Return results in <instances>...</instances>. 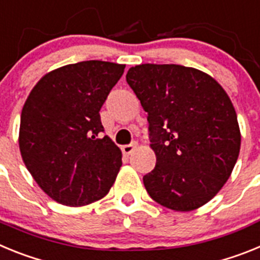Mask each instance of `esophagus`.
I'll return each instance as SVG.
<instances>
[{
  "label": "esophagus",
  "instance_id": "1",
  "mask_svg": "<svg viewBox=\"0 0 260 260\" xmlns=\"http://www.w3.org/2000/svg\"><path fill=\"white\" fill-rule=\"evenodd\" d=\"M137 148V143H133V144H126V146H122V153L123 155H132L134 152V150Z\"/></svg>",
  "mask_w": 260,
  "mask_h": 260
}]
</instances>
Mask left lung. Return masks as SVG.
Instances as JSON below:
<instances>
[{"label": "left lung", "instance_id": "8db88e82", "mask_svg": "<svg viewBox=\"0 0 260 260\" xmlns=\"http://www.w3.org/2000/svg\"><path fill=\"white\" fill-rule=\"evenodd\" d=\"M126 80L148 113L156 165L143 177L147 192L178 212L208 203L240 155V126L228 93L211 75L173 63L137 65Z\"/></svg>", "mask_w": 260, "mask_h": 260}]
</instances>
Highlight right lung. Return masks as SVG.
<instances>
[{"label": "right lung", "mask_w": 260, "mask_h": 260, "mask_svg": "<svg viewBox=\"0 0 260 260\" xmlns=\"http://www.w3.org/2000/svg\"><path fill=\"white\" fill-rule=\"evenodd\" d=\"M125 65L83 61L52 70L23 105L19 150L40 189L57 203L80 207L104 198L122 165L105 135L100 109Z\"/></svg>", "instance_id": "1"}]
</instances>
